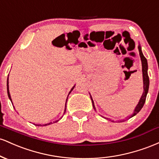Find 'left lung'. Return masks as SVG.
Returning <instances> with one entry per match:
<instances>
[{
  "mask_svg": "<svg viewBox=\"0 0 159 159\" xmlns=\"http://www.w3.org/2000/svg\"><path fill=\"white\" fill-rule=\"evenodd\" d=\"M138 50H139V54H140V60H141V63H142V72H143V94H142L141 97H140V98L139 102H138V104L137 105L135 108H134V112H133L132 116H131L129 118H131V117H132V116H135V115L138 114V113L139 112L140 110H141V108L143 106L144 103H145L146 98H147V93H148L149 86V76H148V72H147V71H148V63H147V59H146L145 57L143 56V52H142L141 46H140V45H138ZM90 96L91 100H92L93 106L94 110L96 111V107H95V105H94V102H93V98H92V96H91L90 94ZM103 117H104V116H103ZM104 118H105V119L107 120H111V119H108V118H106V117H104Z\"/></svg>",
  "mask_w": 159,
  "mask_h": 159,
  "instance_id": "1",
  "label": "left lung"
}]
</instances>
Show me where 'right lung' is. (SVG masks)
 Listing matches in <instances>:
<instances>
[{
  "mask_svg": "<svg viewBox=\"0 0 159 159\" xmlns=\"http://www.w3.org/2000/svg\"><path fill=\"white\" fill-rule=\"evenodd\" d=\"M9 78V77H8ZM8 78H7V94H8V97H9V98H10V100L11 102H12V99H11V96H10V90H9V79H8ZM74 87H75V86H73V87H72V88L71 89V90L69 91V95L70 94V93L72 92V90H73L74 89ZM69 95H68V96H69ZM68 96H67V98H66V105H65V110H64V114L66 113V102H67V99H68ZM62 117H63V116H62ZM62 117H61L60 118L59 120H56V121H54L53 122V123H57V122H58L61 119ZM52 122H51V123H47V124H45V125H50V124H52ZM34 125H39V124H34Z\"/></svg>",
  "mask_w": 159,
  "mask_h": 159,
  "instance_id": "add662e5",
  "label": "right lung"
}]
</instances>
